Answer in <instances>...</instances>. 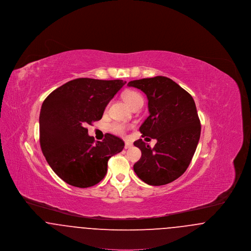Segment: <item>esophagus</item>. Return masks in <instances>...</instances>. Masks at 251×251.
<instances>
[{
  "instance_id": "esophagus-1",
  "label": "esophagus",
  "mask_w": 251,
  "mask_h": 251,
  "mask_svg": "<svg viewBox=\"0 0 251 251\" xmlns=\"http://www.w3.org/2000/svg\"><path fill=\"white\" fill-rule=\"evenodd\" d=\"M131 147H132V144L130 143V142H125V149L126 150L131 149Z\"/></svg>"
}]
</instances>
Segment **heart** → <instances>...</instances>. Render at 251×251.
<instances>
[{
    "mask_svg": "<svg viewBox=\"0 0 251 251\" xmlns=\"http://www.w3.org/2000/svg\"><path fill=\"white\" fill-rule=\"evenodd\" d=\"M124 100L131 109L138 104L144 103L143 97L135 91H127L124 94ZM127 129L128 127L125 124L121 123H113L110 125V131L119 135H123L127 131Z\"/></svg>",
    "mask_w": 251,
    "mask_h": 251,
    "instance_id": "heart-1",
    "label": "heart"
}]
</instances>
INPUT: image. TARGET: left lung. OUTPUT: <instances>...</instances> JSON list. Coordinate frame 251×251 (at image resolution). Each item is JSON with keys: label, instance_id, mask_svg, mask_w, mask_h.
Instances as JSON below:
<instances>
[{"label": "left lung", "instance_id": "left-lung-1", "mask_svg": "<svg viewBox=\"0 0 251 251\" xmlns=\"http://www.w3.org/2000/svg\"><path fill=\"white\" fill-rule=\"evenodd\" d=\"M128 85L147 95L150 116L139 131L142 137L157 140L152 149L142 139L133 143L142 152L133 170L150 185L167 184L185 172L201 137L195 101L187 91L164 76L134 80Z\"/></svg>", "mask_w": 251, "mask_h": 251}]
</instances>
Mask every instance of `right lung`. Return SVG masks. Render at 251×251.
I'll return each instance as SVG.
<instances>
[{"mask_svg":"<svg viewBox=\"0 0 251 251\" xmlns=\"http://www.w3.org/2000/svg\"><path fill=\"white\" fill-rule=\"evenodd\" d=\"M126 84L122 80L79 78L53 90L42 103L39 141L49 166L65 182L79 188L99 183L107 173L108 160L124 142L106 133L95 142L87 124L102 118L109 101Z\"/></svg>","mask_w":251,"mask_h":251,"instance_id":"right-lung-1","label":"right lung"}]
</instances>
